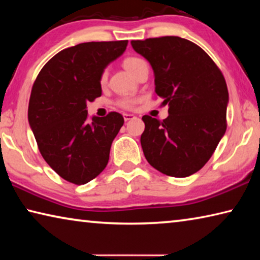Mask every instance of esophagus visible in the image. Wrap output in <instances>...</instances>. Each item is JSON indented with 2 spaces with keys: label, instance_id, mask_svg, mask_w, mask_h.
<instances>
[{
  "label": "esophagus",
  "instance_id": "1",
  "mask_svg": "<svg viewBox=\"0 0 260 260\" xmlns=\"http://www.w3.org/2000/svg\"><path fill=\"white\" fill-rule=\"evenodd\" d=\"M134 116L133 114H131V113H124V119H125V121H128V120H131V119H134Z\"/></svg>",
  "mask_w": 260,
  "mask_h": 260
}]
</instances>
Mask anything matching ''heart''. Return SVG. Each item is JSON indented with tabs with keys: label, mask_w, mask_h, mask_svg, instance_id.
Segmentation results:
<instances>
[{
	"label": "heart",
	"mask_w": 260,
	"mask_h": 260,
	"mask_svg": "<svg viewBox=\"0 0 260 260\" xmlns=\"http://www.w3.org/2000/svg\"><path fill=\"white\" fill-rule=\"evenodd\" d=\"M143 61L144 60L139 58V57H126L124 61H122V64H124V67L127 71H128L131 74H134V72L138 70V68L143 63ZM107 79H108V72L103 71L100 76V82L102 83V85H104V83L107 82ZM136 103H138V100L134 98H127V96L126 98H122L117 101L118 107L125 110L134 109Z\"/></svg>",
	"instance_id": "heart-1"
}]
</instances>
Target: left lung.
Masks as SVG:
<instances>
[{
	"instance_id": "1",
	"label": "left lung",
	"mask_w": 260,
	"mask_h": 260,
	"mask_svg": "<svg viewBox=\"0 0 260 260\" xmlns=\"http://www.w3.org/2000/svg\"><path fill=\"white\" fill-rule=\"evenodd\" d=\"M155 73V91L169 104V117L143 116L141 146L149 164L169 177L200 171L227 128L228 89L221 71L195 43L179 37L133 40Z\"/></svg>"
}]
</instances>
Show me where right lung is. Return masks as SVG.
<instances>
[{"instance_id": "obj_1", "label": "right lung", "mask_w": 260, "mask_h": 260, "mask_svg": "<svg viewBox=\"0 0 260 260\" xmlns=\"http://www.w3.org/2000/svg\"><path fill=\"white\" fill-rule=\"evenodd\" d=\"M127 40L85 42L59 51L33 83L28 121L43 159L67 181L85 184L108 165L124 117L88 120L87 102L102 95L100 76L125 51Z\"/></svg>"}]
</instances>
